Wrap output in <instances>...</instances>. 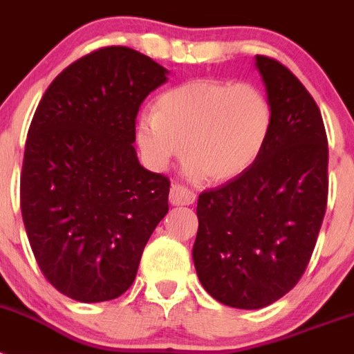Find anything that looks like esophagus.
<instances>
[{
	"label": "esophagus",
	"mask_w": 354,
	"mask_h": 354,
	"mask_svg": "<svg viewBox=\"0 0 354 354\" xmlns=\"http://www.w3.org/2000/svg\"><path fill=\"white\" fill-rule=\"evenodd\" d=\"M195 193L180 184H174L170 187V202L174 205H192L195 202Z\"/></svg>",
	"instance_id": "obj_1"
}]
</instances>
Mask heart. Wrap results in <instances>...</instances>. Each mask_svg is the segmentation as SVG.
Listing matches in <instances>:
<instances>
[{"label":"heart","mask_w":354,"mask_h":354,"mask_svg":"<svg viewBox=\"0 0 354 354\" xmlns=\"http://www.w3.org/2000/svg\"><path fill=\"white\" fill-rule=\"evenodd\" d=\"M273 129V109L252 83L193 80L162 92L142 111L134 138L147 167L165 171L186 156L192 179L228 183L253 167Z\"/></svg>","instance_id":"1"}]
</instances>
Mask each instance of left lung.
<instances>
[{"label": "left lung", "mask_w": 354, "mask_h": 354, "mask_svg": "<svg viewBox=\"0 0 354 354\" xmlns=\"http://www.w3.org/2000/svg\"><path fill=\"white\" fill-rule=\"evenodd\" d=\"M273 129L245 174L198 196L193 262L212 298L255 310L286 296L305 273L328 198L323 117L280 62L255 56Z\"/></svg>", "instance_id": "1"}]
</instances>
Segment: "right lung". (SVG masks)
Returning a JSON list of instances; mask_svg holds the SVG:
<instances>
[{
  "instance_id": "right-lung-1",
  "label": "right lung",
  "mask_w": 354,
  "mask_h": 354,
  "mask_svg": "<svg viewBox=\"0 0 354 354\" xmlns=\"http://www.w3.org/2000/svg\"><path fill=\"white\" fill-rule=\"evenodd\" d=\"M168 71L124 46L83 56L55 77L28 131L21 212L40 271L83 303L133 286L170 183L140 165V104Z\"/></svg>"
}]
</instances>
